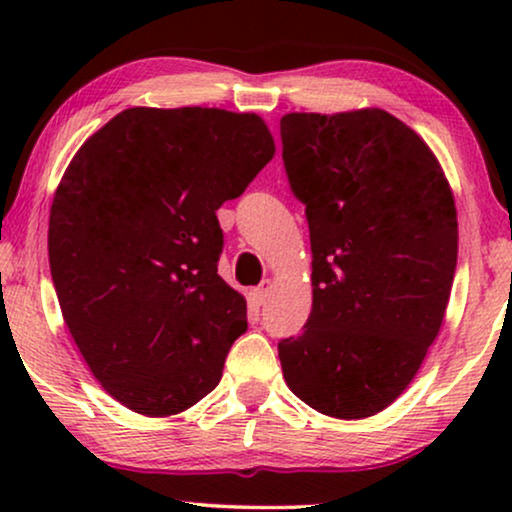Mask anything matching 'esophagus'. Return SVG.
<instances>
[{"instance_id":"1","label":"esophagus","mask_w":512,"mask_h":512,"mask_svg":"<svg viewBox=\"0 0 512 512\" xmlns=\"http://www.w3.org/2000/svg\"><path fill=\"white\" fill-rule=\"evenodd\" d=\"M268 289H270V282H263L261 286H254V289H249L251 303H254L256 307H261L265 303V298H268Z\"/></svg>"}]
</instances>
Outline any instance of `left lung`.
<instances>
[{
    "instance_id": "obj_1",
    "label": "left lung",
    "mask_w": 512,
    "mask_h": 512,
    "mask_svg": "<svg viewBox=\"0 0 512 512\" xmlns=\"http://www.w3.org/2000/svg\"><path fill=\"white\" fill-rule=\"evenodd\" d=\"M279 128L312 244V312L303 335L279 342L284 380L321 415L373 417L443 326L459 242L450 181L384 109L293 111Z\"/></svg>"
}]
</instances>
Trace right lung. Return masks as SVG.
I'll use <instances>...</instances> for the list:
<instances>
[{"mask_svg": "<svg viewBox=\"0 0 512 512\" xmlns=\"http://www.w3.org/2000/svg\"><path fill=\"white\" fill-rule=\"evenodd\" d=\"M272 156L258 114L130 107L69 160L48 219L55 293L90 373L128 410L179 415L219 384L247 300L216 272V209Z\"/></svg>", "mask_w": 512, "mask_h": 512, "instance_id": "1", "label": "right lung"}]
</instances>
